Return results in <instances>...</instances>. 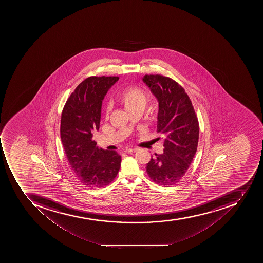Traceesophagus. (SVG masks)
I'll use <instances>...</instances> for the list:
<instances>
[{"label":"esophagus","mask_w":263,"mask_h":263,"mask_svg":"<svg viewBox=\"0 0 263 263\" xmlns=\"http://www.w3.org/2000/svg\"><path fill=\"white\" fill-rule=\"evenodd\" d=\"M137 151V148H130V149H126L124 151V152H126V153H135L136 151Z\"/></svg>","instance_id":"34e87169"}]
</instances>
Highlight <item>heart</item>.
<instances>
[{
  "label": "heart",
  "mask_w": 263,
  "mask_h": 263,
  "mask_svg": "<svg viewBox=\"0 0 263 263\" xmlns=\"http://www.w3.org/2000/svg\"><path fill=\"white\" fill-rule=\"evenodd\" d=\"M147 98V93L141 88L133 85L122 89L118 95V101L130 114L138 110L143 111L146 105Z\"/></svg>",
  "instance_id": "b5f03b06"
}]
</instances>
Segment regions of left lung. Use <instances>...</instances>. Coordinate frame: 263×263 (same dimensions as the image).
I'll use <instances>...</instances> for the list:
<instances>
[{
	"mask_svg": "<svg viewBox=\"0 0 263 263\" xmlns=\"http://www.w3.org/2000/svg\"><path fill=\"white\" fill-rule=\"evenodd\" d=\"M143 81L159 102L157 133L163 137V153L146 164L147 174L156 184L173 186L182 179L197 152L199 122L185 89L162 74H145Z\"/></svg>",
	"mask_w": 263,
	"mask_h": 263,
	"instance_id": "left-lung-1",
	"label": "left lung"
}]
</instances>
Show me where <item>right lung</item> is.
Returning <instances> with one entry per match:
<instances>
[{
    "label": "right lung",
    "mask_w": 263,
    "mask_h": 263,
    "mask_svg": "<svg viewBox=\"0 0 263 263\" xmlns=\"http://www.w3.org/2000/svg\"><path fill=\"white\" fill-rule=\"evenodd\" d=\"M118 77H90L74 89L62 110L61 139L66 158L85 186L100 189L109 184L120 170V155L104 151L92 140L100 128L102 101Z\"/></svg>",
    "instance_id": "add662e5"
}]
</instances>
